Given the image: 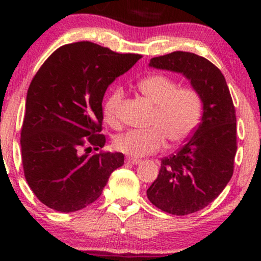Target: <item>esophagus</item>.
<instances>
[{"label":"esophagus","mask_w":261,"mask_h":261,"mask_svg":"<svg viewBox=\"0 0 261 261\" xmlns=\"http://www.w3.org/2000/svg\"><path fill=\"white\" fill-rule=\"evenodd\" d=\"M126 162H127V163H131V164H139L141 160H139V158H134V157H127Z\"/></svg>","instance_id":"1"}]
</instances>
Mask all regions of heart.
Listing matches in <instances>:
<instances>
[{"instance_id":"b5f03b06","label":"heart","mask_w":261,"mask_h":261,"mask_svg":"<svg viewBox=\"0 0 261 261\" xmlns=\"http://www.w3.org/2000/svg\"><path fill=\"white\" fill-rule=\"evenodd\" d=\"M141 94L153 104L149 125L146 130H128L114 139V147L133 157L154 153L170 142L187 140L199 125L202 100L191 87H179L175 80L166 74H152L137 83ZM124 91L116 87L103 104L104 119L110 126H119V108Z\"/></svg>"}]
</instances>
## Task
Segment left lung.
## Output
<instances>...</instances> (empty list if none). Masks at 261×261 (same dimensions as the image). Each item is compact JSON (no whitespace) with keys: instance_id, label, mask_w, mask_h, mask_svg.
I'll return each instance as SVG.
<instances>
[{"instance_id":"8db88e82","label":"left lung","mask_w":261,"mask_h":261,"mask_svg":"<svg viewBox=\"0 0 261 261\" xmlns=\"http://www.w3.org/2000/svg\"><path fill=\"white\" fill-rule=\"evenodd\" d=\"M149 66L184 74L202 100L201 122L176 153L162 158L160 174L147 189L155 207L184 216L214 201L233 175L237 152L236 109L220 68L202 56L174 51Z\"/></svg>"}]
</instances>
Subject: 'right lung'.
Here are the masks:
<instances>
[{
    "mask_svg": "<svg viewBox=\"0 0 261 261\" xmlns=\"http://www.w3.org/2000/svg\"><path fill=\"white\" fill-rule=\"evenodd\" d=\"M140 59L79 41L60 46L35 73L27 93L20 148L25 180L47 207H87L124 164L120 152L88 155V149L106 145L99 133L107 88Z\"/></svg>",
    "mask_w": 261,
    "mask_h": 261,
    "instance_id": "add662e5",
    "label": "right lung"
}]
</instances>
